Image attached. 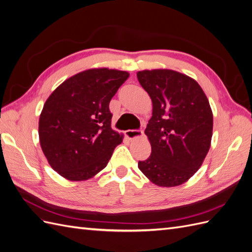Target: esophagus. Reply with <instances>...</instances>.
Returning a JSON list of instances; mask_svg holds the SVG:
<instances>
[{"label":"esophagus","mask_w":252,"mask_h":252,"mask_svg":"<svg viewBox=\"0 0 252 252\" xmlns=\"http://www.w3.org/2000/svg\"><path fill=\"white\" fill-rule=\"evenodd\" d=\"M125 135L128 139H134V138H140V136L143 135V130H140V129H132V130H126Z\"/></svg>","instance_id":"1"}]
</instances>
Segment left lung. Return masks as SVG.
Masks as SVG:
<instances>
[{
	"instance_id": "left-lung-1",
	"label": "left lung",
	"mask_w": 252,
	"mask_h": 252,
	"mask_svg": "<svg viewBox=\"0 0 252 252\" xmlns=\"http://www.w3.org/2000/svg\"><path fill=\"white\" fill-rule=\"evenodd\" d=\"M152 101L145 134L151 155L139 169L162 187L179 186L199 170L207 156L213 117L208 98L193 79L170 69L136 73Z\"/></svg>"
}]
</instances>
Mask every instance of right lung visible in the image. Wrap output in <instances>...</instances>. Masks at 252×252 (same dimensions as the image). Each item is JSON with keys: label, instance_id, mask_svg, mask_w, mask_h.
Here are the masks:
<instances>
[{"label": "right lung", "instance_id": "right-lung-1", "mask_svg": "<svg viewBox=\"0 0 252 252\" xmlns=\"http://www.w3.org/2000/svg\"><path fill=\"white\" fill-rule=\"evenodd\" d=\"M129 77L108 68L67 79L45 102L39 121L42 150L51 168L69 181H85L107 166L123 134L111 129L109 103Z\"/></svg>", "mask_w": 252, "mask_h": 252}]
</instances>
